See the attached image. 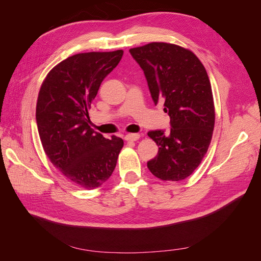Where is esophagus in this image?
Here are the masks:
<instances>
[{"label": "esophagus", "instance_id": "esophagus-1", "mask_svg": "<svg viewBox=\"0 0 261 261\" xmlns=\"http://www.w3.org/2000/svg\"><path fill=\"white\" fill-rule=\"evenodd\" d=\"M140 138L139 134H127V135L125 136V140L127 141H136Z\"/></svg>", "mask_w": 261, "mask_h": 261}]
</instances>
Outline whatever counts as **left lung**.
Instances as JSON below:
<instances>
[{"label":"left lung","mask_w":261,"mask_h":261,"mask_svg":"<svg viewBox=\"0 0 261 261\" xmlns=\"http://www.w3.org/2000/svg\"><path fill=\"white\" fill-rule=\"evenodd\" d=\"M144 70L154 105L164 101L171 129L151 130L159 151L147 162L162 180H181L198 168L212 138L215 105L208 74L196 55L179 45L151 42L129 50Z\"/></svg>","instance_id":"left-lung-1"}]
</instances>
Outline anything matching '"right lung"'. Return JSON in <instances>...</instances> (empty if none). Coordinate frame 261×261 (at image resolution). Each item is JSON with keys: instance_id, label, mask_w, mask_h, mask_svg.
<instances>
[{"instance_id": "right-lung-1", "label": "right lung", "mask_w": 261, "mask_h": 261, "mask_svg": "<svg viewBox=\"0 0 261 261\" xmlns=\"http://www.w3.org/2000/svg\"><path fill=\"white\" fill-rule=\"evenodd\" d=\"M123 50L78 53L54 66L38 94L36 120L45 154L73 184L93 189L110 178L122 138H105L89 126L88 110Z\"/></svg>"}]
</instances>
